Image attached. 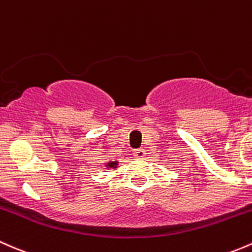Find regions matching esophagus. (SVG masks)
Segmentation results:
<instances>
[{"label":"esophagus","instance_id":"1","mask_svg":"<svg viewBox=\"0 0 252 252\" xmlns=\"http://www.w3.org/2000/svg\"><path fill=\"white\" fill-rule=\"evenodd\" d=\"M133 155H134V158H138V159H142V158L145 157V150L142 149V148H139V149L134 150Z\"/></svg>","mask_w":252,"mask_h":252}]
</instances>
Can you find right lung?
<instances>
[{"label": "right lung", "instance_id": "add662e5", "mask_svg": "<svg viewBox=\"0 0 252 252\" xmlns=\"http://www.w3.org/2000/svg\"><path fill=\"white\" fill-rule=\"evenodd\" d=\"M116 165H118V161H111V162H108L107 167H110V168H115Z\"/></svg>", "mask_w": 252, "mask_h": 252}]
</instances>
